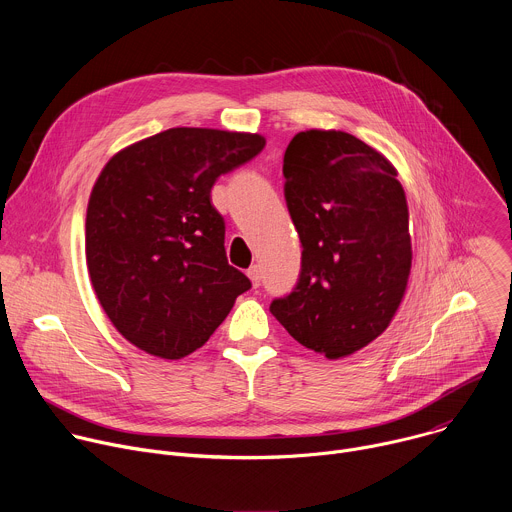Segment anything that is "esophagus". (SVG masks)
Segmentation results:
<instances>
[{
    "mask_svg": "<svg viewBox=\"0 0 512 512\" xmlns=\"http://www.w3.org/2000/svg\"><path fill=\"white\" fill-rule=\"evenodd\" d=\"M247 275H249V279L253 281V285L259 287V283H261V267H259V265H251V267L247 269Z\"/></svg>",
    "mask_w": 512,
    "mask_h": 512,
    "instance_id": "obj_1",
    "label": "esophagus"
}]
</instances>
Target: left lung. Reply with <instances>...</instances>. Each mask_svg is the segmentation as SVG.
<instances>
[{
    "label": "left lung",
    "instance_id": "left-lung-1",
    "mask_svg": "<svg viewBox=\"0 0 512 512\" xmlns=\"http://www.w3.org/2000/svg\"><path fill=\"white\" fill-rule=\"evenodd\" d=\"M283 176L302 269L269 310L302 346L348 356L387 330L405 294L411 237L403 186L385 156L344 131L298 133Z\"/></svg>",
    "mask_w": 512,
    "mask_h": 512
}]
</instances>
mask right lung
Wrapping results in <instances>:
<instances>
[{"mask_svg": "<svg viewBox=\"0 0 512 512\" xmlns=\"http://www.w3.org/2000/svg\"><path fill=\"white\" fill-rule=\"evenodd\" d=\"M263 148L257 133L174 127L103 168L87 208V267L105 314L137 348L170 360L194 352L251 289L229 265L210 190Z\"/></svg>", "mask_w": 512, "mask_h": 512, "instance_id": "right-lung-1", "label": "right lung"}]
</instances>
